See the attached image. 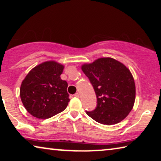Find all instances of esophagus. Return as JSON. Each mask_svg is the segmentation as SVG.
Masks as SVG:
<instances>
[{
  "label": "esophagus",
  "instance_id": "esophagus-1",
  "mask_svg": "<svg viewBox=\"0 0 161 161\" xmlns=\"http://www.w3.org/2000/svg\"><path fill=\"white\" fill-rule=\"evenodd\" d=\"M74 97H80V95H79L78 93H75L74 94Z\"/></svg>",
  "mask_w": 161,
  "mask_h": 161
}]
</instances>
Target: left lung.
Returning a JSON list of instances; mask_svg holds the SVG:
<instances>
[{
    "label": "left lung",
    "mask_w": 161,
    "mask_h": 161,
    "mask_svg": "<svg viewBox=\"0 0 161 161\" xmlns=\"http://www.w3.org/2000/svg\"><path fill=\"white\" fill-rule=\"evenodd\" d=\"M97 96L96 108L87 115L100 124H117L133 109L136 86L131 72L122 63L112 58H100L81 67Z\"/></svg>",
    "instance_id": "left-lung-1"
}]
</instances>
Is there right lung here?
I'll return each mask as SVG.
<instances>
[{
	"mask_svg": "<svg viewBox=\"0 0 161 161\" xmlns=\"http://www.w3.org/2000/svg\"><path fill=\"white\" fill-rule=\"evenodd\" d=\"M64 68L56 61H45L33 68L22 82V103L34 117L50 118L67 108L70 100L68 84L60 77Z\"/></svg>",
	"mask_w": 161,
	"mask_h": 161,
	"instance_id": "1",
	"label": "right lung"
}]
</instances>
